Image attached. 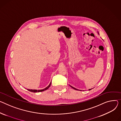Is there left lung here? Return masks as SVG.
I'll return each instance as SVG.
<instances>
[{
    "instance_id": "1",
    "label": "left lung",
    "mask_w": 121,
    "mask_h": 121,
    "mask_svg": "<svg viewBox=\"0 0 121 121\" xmlns=\"http://www.w3.org/2000/svg\"><path fill=\"white\" fill-rule=\"evenodd\" d=\"M99 34V33H98ZM70 86V85H69ZM72 88H73V89H74V90H77V89H76V88H74V87H73V86H70ZM92 89V88H91V89H89V90H91ZM78 91H79V90H78Z\"/></svg>"
}]
</instances>
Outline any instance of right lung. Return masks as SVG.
I'll return each instance as SVG.
<instances>
[{
    "label": "right lung",
    "instance_id": "right-lung-1",
    "mask_svg": "<svg viewBox=\"0 0 121 121\" xmlns=\"http://www.w3.org/2000/svg\"><path fill=\"white\" fill-rule=\"evenodd\" d=\"M51 83H52V82L50 83V84H49V85L47 87H46V88H44L43 90H30V89H27L29 91H31V92H41V91H46V90H47V89H48V88H49V87H50V86H51Z\"/></svg>",
    "mask_w": 121,
    "mask_h": 121
}]
</instances>
